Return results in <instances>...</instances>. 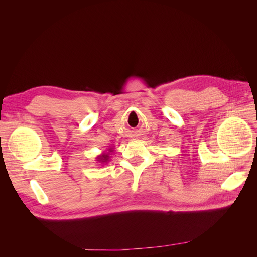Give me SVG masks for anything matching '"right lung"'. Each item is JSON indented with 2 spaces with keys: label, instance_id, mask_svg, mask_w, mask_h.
<instances>
[{
  "label": "right lung",
  "instance_id": "obj_1",
  "mask_svg": "<svg viewBox=\"0 0 257 257\" xmlns=\"http://www.w3.org/2000/svg\"><path fill=\"white\" fill-rule=\"evenodd\" d=\"M111 152H113V148H109V149H108V152H104V153H102V154H99V155H97L96 157V161L98 162V163H100V164L102 165H104V164H107V162L110 160V153Z\"/></svg>",
  "mask_w": 257,
  "mask_h": 257
}]
</instances>
